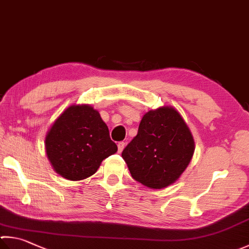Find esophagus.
Here are the masks:
<instances>
[{"label":"esophagus","instance_id":"esophagus-1","mask_svg":"<svg viewBox=\"0 0 249 249\" xmlns=\"http://www.w3.org/2000/svg\"><path fill=\"white\" fill-rule=\"evenodd\" d=\"M124 146H125V143H124V142H119V143H118V152H119V153L123 152Z\"/></svg>","mask_w":249,"mask_h":249}]
</instances>
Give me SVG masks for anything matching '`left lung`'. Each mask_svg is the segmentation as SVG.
Wrapping results in <instances>:
<instances>
[{"instance_id": "left-lung-1", "label": "left lung", "mask_w": 249, "mask_h": 249, "mask_svg": "<svg viewBox=\"0 0 249 249\" xmlns=\"http://www.w3.org/2000/svg\"><path fill=\"white\" fill-rule=\"evenodd\" d=\"M193 153V137L179 112L160 107L143 116L137 137L121 156L135 181L151 189H163L179 179Z\"/></svg>"}]
</instances>
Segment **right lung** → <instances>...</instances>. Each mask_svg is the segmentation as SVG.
<instances>
[{"label":"right lung","instance_id":"obj_1","mask_svg":"<svg viewBox=\"0 0 249 249\" xmlns=\"http://www.w3.org/2000/svg\"><path fill=\"white\" fill-rule=\"evenodd\" d=\"M45 148L55 171L71 181L94 175L118 149L98 111L89 105L68 107L50 129Z\"/></svg>","mask_w":249,"mask_h":249}]
</instances>
